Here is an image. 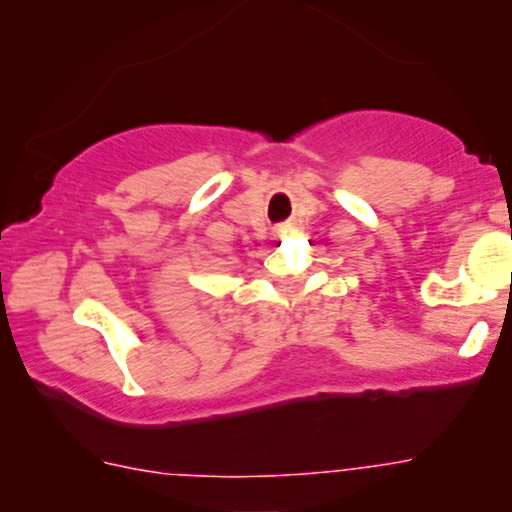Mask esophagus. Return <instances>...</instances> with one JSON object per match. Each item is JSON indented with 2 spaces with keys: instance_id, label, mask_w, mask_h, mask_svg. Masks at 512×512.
Here are the masks:
<instances>
[{
  "instance_id": "esophagus-1",
  "label": "esophagus",
  "mask_w": 512,
  "mask_h": 512,
  "mask_svg": "<svg viewBox=\"0 0 512 512\" xmlns=\"http://www.w3.org/2000/svg\"><path fill=\"white\" fill-rule=\"evenodd\" d=\"M289 231H291L289 226H279V228H276V233H279V236H286V233H289Z\"/></svg>"
}]
</instances>
